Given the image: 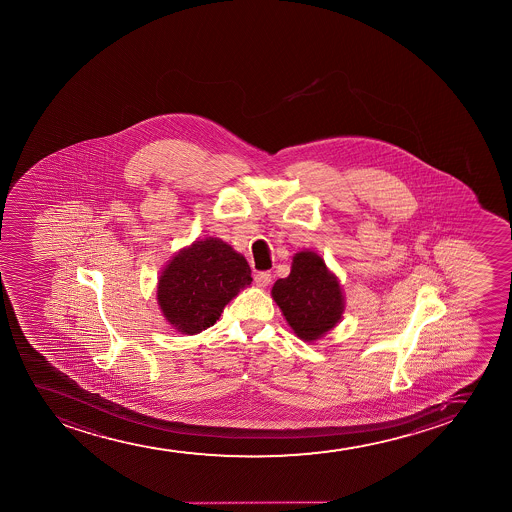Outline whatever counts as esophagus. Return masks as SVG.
<instances>
[{"mask_svg": "<svg viewBox=\"0 0 512 512\" xmlns=\"http://www.w3.org/2000/svg\"><path fill=\"white\" fill-rule=\"evenodd\" d=\"M254 282H256V285H258V287H268V285H270L271 282L270 271H259V273H256V275H254Z\"/></svg>", "mask_w": 512, "mask_h": 512, "instance_id": "obj_1", "label": "esophagus"}]
</instances>
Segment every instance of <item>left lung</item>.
I'll list each match as a JSON object with an SVG mask.
<instances>
[{
	"label": "left lung",
	"mask_w": 512,
	"mask_h": 512,
	"mask_svg": "<svg viewBox=\"0 0 512 512\" xmlns=\"http://www.w3.org/2000/svg\"><path fill=\"white\" fill-rule=\"evenodd\" d=\"M271 295L300 340H318L343 312L340 283L309 251L295 254L290 275L275 282Z\"/></svg>",
	"instance_id": "1"
}]
</instances>
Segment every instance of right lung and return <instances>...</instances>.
<instances>
[{
    "instance_id": "1",
    "label": "right lung",
    "mask_w": 512,
    "mask_h": 512,
    "mask_svg": "<svg viewBox=\"0 0 512 512\" xmlns=\"http://www.w3.org/2000/svg\"><path fill=\"white\" fill-rule=\"evenodd\" d=\"M251 282L244 256L210 237L174 256L160 277L157 297L177 331L196 335L217 323L224 307Z\"/></svg>"
}]
</instances>
